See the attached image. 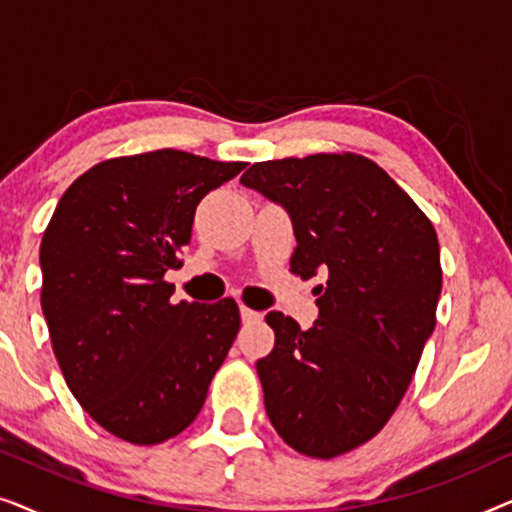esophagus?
<instances>
[{"label":"esophagus","instance_id":"1","mask_svg":"<svg viewBox=\"0 0 512 512\" xmlns=\"http://www.w3.org/2000/svg\"><path fill=\"white\" fill-rule=\"evenodd\" d=\"M240 314H242V321H258V319H261V312H254L247 305H240Z\"/></svg>","mask_w":512,"mask_h":512}]
</instances>
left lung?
<instances>
[{
	"label": "left lung",
	"instance_id": "8db88e82",
	"mask_svg": "<svg viewBox=\"0 0 512 512\" xmlns=\"http://www.w3.org/2000/svg\"><path fill=\"white\" fill-rule=\"evenodd\" d=\"M240 181L289 212L293 275L326 277L314 286L310 331L282 312L265 317L275 331V347L256 363L265 412L296 452L340 457L384 429L436 328V228L359 153L265 160Z\"/></svg>",
	"mask_w": 512,
	"mask_h": 512
}]
</instances>
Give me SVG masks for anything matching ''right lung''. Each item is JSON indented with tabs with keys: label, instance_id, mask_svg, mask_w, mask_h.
I'll list each match as a JSON object with an SVG mask.
<instances>
[{
	"label": "right lung",
	"instance_id": "1",
	"mask_svg": "<svg viewBox=\"0 0 512 512\" xmlns=\"http://www.w3.org/2000/svg\"><path fill=\"white\" fill-rule=\"evenodd\" d=\"M247 163L160 149L102 160L62 195L41 237V310L81 408L132 445L198 417L240 331V307L172 303L195 207Z\"/></svg>",
	"mask_w": 512,
	"mask_h": 512
}]
</instances>
